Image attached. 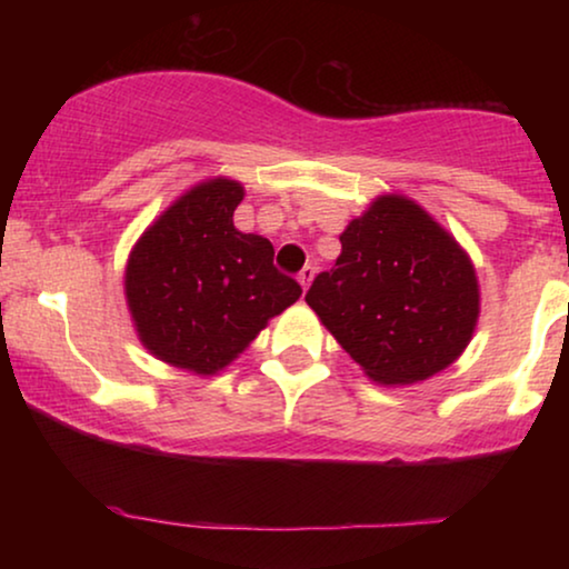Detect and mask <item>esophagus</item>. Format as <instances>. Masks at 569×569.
<instances>
[{"label":"esophagus","mask_w":569,"mask_h":569,"mask_svg":"<svg viewBox=\"0 0 569 569\" xmlns=\"http://www.w3.org/2000/svg\"><path fill=\"white\" fill-rule=\"evenodd\" d=\"M313 274H316V271H313V267H306V269H302V271H300V274H298V282H300V287H302V290H308V287H310V282H313Z\"/></svg>","instance_id":"34e87169"}]
</instances>
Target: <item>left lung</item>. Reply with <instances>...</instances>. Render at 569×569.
Listing matches in <instances>:
<instances>
[{
    "label": "left lung",
    "instance_id": "1",
    "mask_svg": "<svg viewBox=\"0 0 569 569\" xmlns=\"http://www.w3.org/2000/svg\"><path fill=\"white\" fill-rule=\"evenodd\" d=\"M339 240L306 302L365 376L407 386L453 365L481 310L477 269L453 232L415 199L380 193Z\"/></svg>",
    "mask_w": 569,
    "mask_h": 569
}]
</instances>
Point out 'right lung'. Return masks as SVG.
Listing matches in <instances>:
<instances>
[{"instance_id": "1", "label": "right lung", "mask_w": 569, "mask_h": 569, "mask_svg": "<svg viewBox=\"0 0 569 569\" xmlns=\"http://www.w3.org/2000/svg\"><path fill=\"white\" fill-rule=\"evenodd\" d=\"M243 197V183L228 176L199 181L131 248L123 269L131 323L170 368L217 376L302 295L274 269V246L232 224Z\"/></svg>"}]
</instances>
